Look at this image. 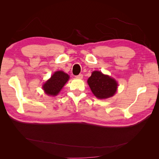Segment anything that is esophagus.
Here are the masks:
<instances>
[{"mask_svg": "<svg viewBox=\"0 0 159 159\" xmlns=\"http://www.w3.org/2000/svg\"><path fill=\"white\" fill-rule=\"evenodd\" d=\"M75 78H78V79H82L83 78V75L81 74H80L78 75H76Z\"/></svg>", "mask_w": 159, "mask_h": 159, "instance_id": "obj_1", "label": "esophagus"}]
</instances>
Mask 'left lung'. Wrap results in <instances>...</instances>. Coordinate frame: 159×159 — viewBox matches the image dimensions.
Instances as JSON below:
<instances>
[{
	"label": "left lung",
	"mask_w": 159,
	"mask_h": 159,
	"mask_svg": "<svg viewBox=\"0 0 159 159\" xmlns=\"http://www.w3.org/2000/svg\"><path fill=\"white\" fill-rule=\"evenodd\" d=\"M93 95L98 99H107L113 96L117 90L116 80L99 71H94L88 80Z\"/></svg>",
	"instance_id": "obj_1"
}]
</instances>
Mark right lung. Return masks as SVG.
<instances>
[{"label":"right lung","mask_w":159,"mask_h":159,"mask_svg":"<svg viewBox=\"0 0 159 159\" xmlns=\"http://www.w3.org/2000/svg\"><path fill=\"white\" fill-rule=\"evenodd\" d=\"M69 79L68 74L63 71H57L54 72L48 80L46 81L42 88L48 95L56 96L60 93Z\"/></svg>","instance_id":"right-lung-1"}]
</instances>
